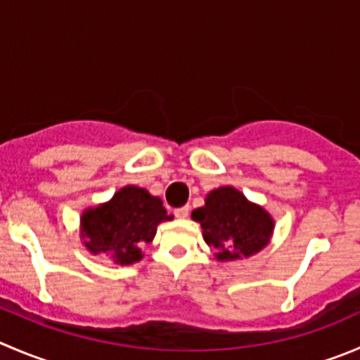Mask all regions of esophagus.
Segmentation results:
<instances>
[{
  "label": "esophagus",
  "instance_id": "1",
  "mask_svg": "<svg viewBox=\"0 0 360 360\" xmlns=\"http://www.w3.org/2000/svg\"><path fill=\"white\" fill-rule=\"evenodd\" d=\"M174 214H176L177 218H186V216L190 214V205H183V207L176 209V211H174Z\"/></svg>",
  "mask_w": 360,
  "mask_h": 360
}]
</instances>
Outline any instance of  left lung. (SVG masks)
I'll list each match as a JSON object with an SVG mask.
<instances>
[{
  "label": "left lung",
  "mask_w": 360,
  "mask_h": 360,
  "mask_svg": "<svg viewBox=\"0 0 360 360\" xmlns=\"http://www.w3.org/2000/svg\"><path fill=\"white\" fill-rule=\"evenodd\" d=\"M191 218L200 223L204 240L214 248L219 262L258 253L267 246L274 230L273 216L232 186L209 191L205 204L195 209Z\"/></svg>",
  "instance_id": "1"
}]
</instances>
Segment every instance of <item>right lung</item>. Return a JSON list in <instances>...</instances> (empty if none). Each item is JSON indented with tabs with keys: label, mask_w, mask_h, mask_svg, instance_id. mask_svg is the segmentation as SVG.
Here are the masks:
<instances>
[{
	"label": "right lung",
	"mask_w": 360,
	"mask_h": 360,
	"mask_svg": "<svg viewBox=\"0 0 360 360\" xmlns=\"http://www.w3.org/2000/svg\"><path fill=\"white\" fill-rule=\"evenodd\" d=\"M172 218L148 190L124 186L109 202L82 212L80 237L89 253L130 265L142 260V246L155 239L156 226Z\"/></svg>",
	"instance_id": "right-lung-1"
}]
</instances>
